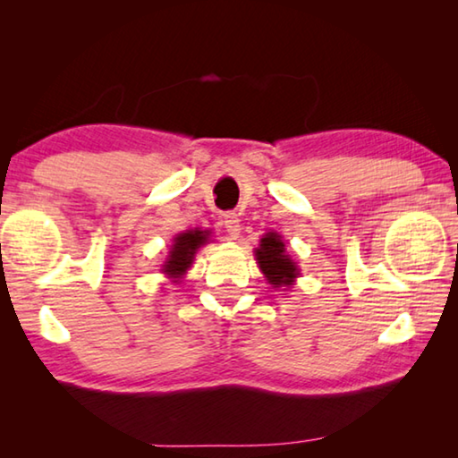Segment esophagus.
Segmentation results:
<instances>
[{
    "instance_id": "esophagus-1",
    "label": "esophagus",
    "mask_w": 458,
    "mask_h": 458,
    "mask_svg": "<svg viewBox=\"0 0 458 458\" xmlns=\"http://www.w3.org/2000/svg\"><path fill=\"white\" fill-rule=\"evenodd\" d=\"M224 228L228 230L230 236H238L240 234V220L236 212H226L224 214Z\"/></svg>"
}]
</instances>
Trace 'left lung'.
I'll list each match as a JSON object with an SVG mask.
<instances>
[{
    "label": "left lung",
    "mask_w": 458,
    "mask_h": 458,
    "mask_svg": "<svg viewBox=\"0 0 458 458\" xmlns=\"http://www.w3.org/2000/svg\"><path fill=\"white\" fill-rule=\"evenodd\" d=\"M254 252H257V260L262 275L267 276V281L273 284L275 289L291 286L294 283V278L299 276L297 262L289 257L284 242L276 232H268V234L262 236L260 246Z\"/></svg>",
    "instance_id": "obj_1"
}]
</instances>
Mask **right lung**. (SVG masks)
<instances>
[{
	"instance_id": "1",
	"label": "right lung",
	"mask_w": 458,
	"mask_h": 458,
	"mask_svg": "<svg viewBox=\"0 0 458 458\" xmlns=\"http://www.w3.org/2000/svg\"><path fill=\"white\" fill-rule=\"evenodd\" d=\"M208 236H210V230H185L182 234L174 238L172 250H169V257L164 262V273L174 278V283L180 281L185 275V270L191 267L193 257H196L198 248L208 242Z\"/></svg>"
}]
</instances>
